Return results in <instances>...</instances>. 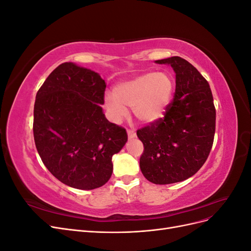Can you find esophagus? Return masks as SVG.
<instances>
[{
  "label": "esophagus",
  "mask_w": 251,
  "mask_h": 251,
  "mask_svg": "<svg viewBox=\"0 0 251 251\" xmlns=\"http://www.w3.org/2000/svg\"><path fill=\"white\" fill-rule=\"evenodd\" d=\"M135 136H136V133L133 130H127V137L128 138H130V139L134 138Z\"/></svg>",
  "instance_id": "obj_1"
}]
</instances>
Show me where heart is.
Here are the masks:
<instances>
[{
  "label": "heart",
  "instance_id": "1",
  "mask_svg": "<svg viewBox=\"0 0 251 251\" xmlns=\"http://www.w3.org/2000/svg\"><path fill=\"white\" fill-rule=\"evenodd\" d=\"M174 92V80L165 72H147L119 82L113 96L105 95L104 104L111 117L119 123L133 109L141 123L151 124L163 117Z\"/></svg>",
  "mask_w": 251,
  "mask_h": 251
}]
</instances>
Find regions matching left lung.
<instances>
[{"mask_svg":"<svg viewBox=\"0 0 251 251\" xmlns=\"http://www.w3.org/2000/svg\"><path fill=\"white\" fill-rule=\"evenodd\" d=\"M171 65L176 90L164 117L137 131L143 143L140 170L150 182L171 184L198 172L210 153L216 109L208 81L180 56L156 60Z\"/></svg>","mask_w":251,"mask_h":251,"instance_id":"left-lung-1","label":"left lung"}]
</instances>
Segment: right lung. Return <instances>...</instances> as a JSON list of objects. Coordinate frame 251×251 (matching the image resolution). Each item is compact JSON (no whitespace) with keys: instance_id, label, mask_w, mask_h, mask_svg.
<instances>
[{"instance_id":"right-lung-1","label":"right lung","mask_w":251,"mask_h":251,"mask_svg":"<svg viewBox=\"0 0 251 251\" xmlns=\"http://www.w3.org/2000/svg\"><path fill=\"white\" fill-rule=\"evenodd\" d=\"M104 80L73 63L53 70L37 91L34 142L43 163L64 184L94 189L113 173L112 156L127 140L126 128L105 118Z\"/></svg>"}]
</instances>
